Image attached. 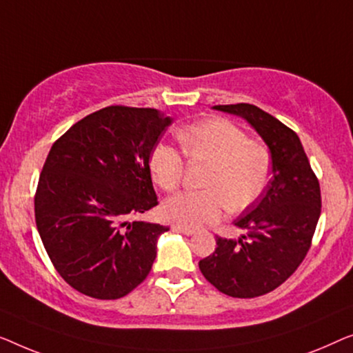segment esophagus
<instances>
[{"label": "esophagus", "instance_id": "obj_1", "mask_svg": "<svg viewBox=\"0 0 353 353\" xmlns=\"http://www.w3.org/2000/svg\"><path fill=\"white\" fill-rule=\"evenodd\" d=\"M172 230L174 232H179V233H183V235H193V233H195V230H193V228H187V227H183V225H179V224H174L171 227Z\"/></svg>", "mask_w": 353, "mask_h": 353}]
</instances>
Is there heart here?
<instances>
[{
	"label": "heart",
	"mask_w": 353,
	"mask_h": 353,
	"mask_svg": "<svg viewBox=\"0 0 353 353\" xmlns=\"http://www.w3.org/2000/svg\"><path fill=\"white\" fill-rule=\"evenodd\" d=\"M182 150L192 161L206 163L205 190L171 196L163 206L168 219L198 228L219 219L228 206L241 211L252 205L270 181V155L251 142L245 131L221 118L198 121L177 134ZM150 172L163 190H176L182 181L183 158L174 147L157 145L150 155Z\"/></svg>",
	"instance_id": "heart-1"
}]
</instances>
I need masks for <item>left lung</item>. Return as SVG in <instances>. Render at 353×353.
Returning <instances> with one entry per match:
<instances>
[{
  "label": "left lung",
  "mask_w": 353,
  "mask_h": 353,
  "mask_svg": "<svg viewBox=\"0 0 353 353\" xmlns=\"http://www.w3.org/2000/svg\"><path fill=\"white\" fill-rule=\"evenodd\" d=\"M241 117L262 137L272 157V179L259 200L236 217L246 230L238 240L217 236L216 251L198 262L212 286L232 297H257L294 274L321 212L320 183L297 134L251 103L214 105Z\"/></svg>",
  "instance_id": "1"
}]
</instances>
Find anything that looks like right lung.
Returning a JSON list of instances; mask_svg holds the SVG:
<instances>
[{
  "instance_id": "right-lung-1",
  "label": "right lung",
  "mask_w": 353,
  "mask_h": 353,
  "mask_svg": "<svg viewBox=\"0 0 353 353\" xmlns=\"http://www.w3.org/2000/svg\"><path fill=\"white\" fill-rule=\"evenodd\" d=\"M171 123L157 108L105 107L49 150L34 219L59 275L83 294L120 299L150 272L170 228L128 219L158 205L148 161Z\"/></svg>"
}]
</instances>
